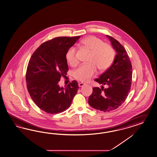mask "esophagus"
Instances as JSON below:
<instances>
[{"mask_svg":"<svg viewBox=\"0 0 157 157\" xmlns=\"http://www.w3.org/2000/svg\"><path fill=\"white\" fill-rule=\"evenodd\" d=\"M84 83H82V82H79L78 83V86L79 87H82L84 85H85Z\"/></svg>","mask_w":157,"mask_h":157,"instance_id":"esophagus-1","label":"esophagus"}]
</instances>
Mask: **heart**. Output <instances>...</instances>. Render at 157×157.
Wrapping results in <instances>:
<instances>
[{"mask_svg": "<svg viewBox=\"0 0 157 157\" xmlns=\"http://www.w3.org/2000/svg\"><path fill=\"white\" fill-rule=\"evenodd\" d=\"M81 44L90 51L88 58L89 64L81 65L73 72V76L81 82H87L97 73V67L100 71L108 68L112 64L114 51L110 45L104 43L96 36L86 37L81 41ZM66 60L71 66L78 63L76 57V48L71 47L65 54Z\"/></svg>", "mask_w": 157, "mask_h": 157, "instance_id": "heart-1", "label": "heart"}]
</instances>
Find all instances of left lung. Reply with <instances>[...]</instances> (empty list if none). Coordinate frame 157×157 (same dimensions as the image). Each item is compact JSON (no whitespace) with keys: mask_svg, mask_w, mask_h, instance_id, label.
<instances>
[{"mask_svg":"<svg viewBox=\"0 0 157 157\" xmlns=\"http://www.w3.org/2000/svg\"><path fill=\"white\" fill-rule=\"evenodd\" d=\"M106 36L116 50V55L113 64L99 78L94 80L102 84L101 89L93 88L88 99L89 104L92 108L105 112L116 109L124 102L130 90L132 80V66L126 51L113 37ZM103 85L108 87L104 89Z\"/></svg>","mask_w":157,"mask_h":157,"instance_id":"8db88e82","label":"left lung"}]
</instances>
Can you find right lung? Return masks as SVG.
Listing matches in <instances>:
<instances>
[{
    "instance_id": "add662e5",
    "label": "right lung",
    "mask_w": 157,
    "mask_h": 157,
    "mask_svg": "<svg viewBox=\"0 0 157 157\" xmlns=\"http://www.w3.org/2000/svg\"><path fill=\"white\" fill-rule=\"evenodd\" d=\"M80 37H58L44 42L29 61L25 76L28 92L35 104L46 113L57 114L66 110L76 94V81L65 88L58 83L68 70L66 52Z\"/></svg>"
}]
</instances>
